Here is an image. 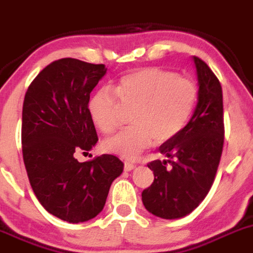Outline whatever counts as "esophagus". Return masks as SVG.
<instances>
[{
    "mask_svg": "<svg viewBox=\"0 0 253 253\" xmlns=\"http://www.w3.org/2000/svg\"><path fill=\"white\" fill-rule=\"evenodd\" d=\"M136 169V165L131 164V162H125V171H133Z\"/></svg>",
    "mask_w": 253,
    "mask_h": 253,
    "instance_id": "34e87169",
    "label": "esophagus"
}]
</instances>
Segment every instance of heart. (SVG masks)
Wrapping results in <instances>:
<instances>
[{
	"label": "heart",
	"mask_w": 253,
	"mask_h": 253,
	"mask_svg": "<svg viewBox=\"0 0 253 253\" xmlns=\"http://www.w3.org/2000/svg\"><path fill=\"white\" fill-rule=\"evenodd\" d=\"M115 89L117 95L107 87L94 92L88 101V112L98 129L111 133L119 126L117 96L124 106L134 107L131 117L133 126L103 142L106 151L128 160L137 159L153 138L156 142H165L180 133L198 96L195 81L156 67L128 73Z\"/></svg>",
	"instance_id": "heart-1"
}]
</instances>
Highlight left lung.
Here are the masks:
<instances>
[{
	"mask_svg": "<svg viewBox=\"0 0 253 253\" xmlns=\"http://www.w3.org/2000/svg\"><path fill=\"white\" fill-rule=\"evenodd\" d=\"M192 61L198 81L197 105L180 133L160 146L167 160L147 165L155 180L142 192L146 210L165 219L187 216L204 201L222 155V87L201 58L193 56Z\"/></svg>",
	"mask_w": 253,
	"mask_h": 253,
	"instance_id": "left-lung-1",
	"label": "left lung"
}]
</instances>
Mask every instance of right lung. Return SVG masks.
I'll return each mask as SVG.
<instances>
[{"instance_id": "obj_1", "label": "right lung", "mask_w": 253, "mask_h": 253, "mask_svg": "<svg viewBox=\"0 0 253 253\" xmlns=\"http://www.w3.org/2000/svg\"><path fill=\"white\" fill-rule=\"evenodd\" d=\"M106 72L105 65L62 58L44 67L25 94L22 153L28 180L44 210L66 222L97 216L124 171L116 156L79 162L73 155L98 141L88 101Z\"/></svg>"}]
</instances>
